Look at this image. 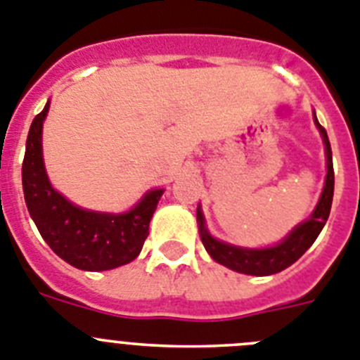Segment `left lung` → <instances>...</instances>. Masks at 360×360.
<instances>
[{
	"label": "left lung",
	"mask_w": 360,
	"mask_h": 360,
	"mask_svg": "<svg viewBox=\"0 0 360 360\" xmlns=\"http://www.w3.org/2000/svg\"><path fill=\"white\" fill-rule=\"evenodd\" d=\"M315 117V114H314ZM319 132L323 136L324 148H326V181H324V188L321 193L317 206H315L314 214L306 219L304 223L295 226L288 236L281 240L279 245L270 246V248H240V246L228 245L223 240L215 239L206 230L205 217H202L201 206H198V224H199V236H201L202 245L206 252L212 255L215 262L230 268L233 271L246 275H271L277 271H283L284 268L292 266L297 259L304 254L306 250L314 245V240L321 233L323 226L326 224L328 215L331 210V201H333V161H331V146L328 141V134L315 117Z\"/></svg>",
	"instance_id": "left-lung-1"
}]
</instances>
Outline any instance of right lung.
Wrapping results in <instances>:
<instances>
[{
    "label": "right lung",
    "mask_w": 360,
    "mask_h": 360,
    "mask_svg": "<svg viewBox=\"0 0 360 360\" xmlns=\"http://www.w3.org/2000/svg\"><path fill=\"white\" fill-rule=\"evenodd\" d=\"M49 106L46 103L30 124L21 168L30 217L52 252L72 266L103 271L128 264L145 245L150 219L165 190H150L124 214H103L72 205L52 188L43 162L41 132Z\"/></svg>",
    "instance_id": "right-lung-1"
}]
</instances>
